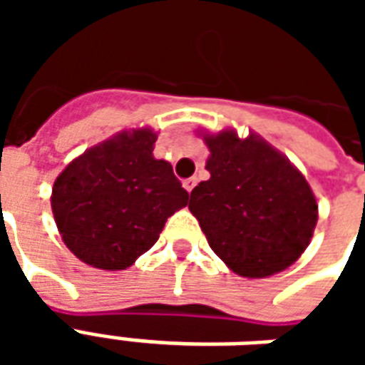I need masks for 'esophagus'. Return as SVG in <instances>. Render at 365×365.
<instances>
[{
    "label": "esophagus",
    "mask_w": 365,
    "mask_h": 365,
    "mask_svg": "<svg viewBox=\"0 0 365 365\" xmlns=\"http://www.w3.org/2000/svg\"><path fill=\"white\" fill-rule=\"evenodd\" d=\"M195 183H197V180H195V178H190V180H185V182H183V187L191 193V190L195 187Z\"/></svg>",
    "instance_id": "34e87169"
}]
</instances>
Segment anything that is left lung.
<instances>
[{
    "instance_id": "8db88e82",
    "label": "left lung",
    "mask_w": 365,
    "mask_h": 365,
    "mask_svg": "<svg viewBox=\"0 0 365 365\" xmlns=\"http://www.w3.org/2000/svg\"><path fill=\"white\" fill-rule=\"evenodd\" d=\"M211 178L193 187L190 211L213 252L242 277L289 268L311 242L319 205L305 175L268 144L235 128L203 135Z\"/></svg>"
}]
</instances>
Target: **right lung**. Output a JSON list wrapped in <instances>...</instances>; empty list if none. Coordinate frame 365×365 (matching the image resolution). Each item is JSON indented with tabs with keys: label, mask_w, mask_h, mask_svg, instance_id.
Returning a JSON list of instances; mask_svg holds the SVG:
<instances>
[{
	"label": "right lung",
	"mask_w": 365,
	"mask_h": 365,
	"mask_svg": "<svg viewBox=\"0 0 365 365\" xmlns=\"http://www.w3.org/2000/svg\"><path fill=\"white\" fill-rule=\"evenodd\" d=\"M152 128L123 130L72 160L52 187V215L70 252L93 268L125 269L150 250L190 193L154 158Z\"/></svg>",
	"instance_id": "1"
}]
</instances>
